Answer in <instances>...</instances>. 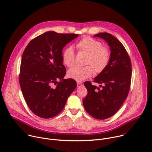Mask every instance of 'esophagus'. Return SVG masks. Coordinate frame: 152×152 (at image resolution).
<instances>
[{"mask_svg":"<svg viewBox=\"0 0 152 152\" xmlns=\"http://www.w3.org/2000/svg\"><path fill=\"white\" fill-rule=\"evenodd\" d=\"M77 87H79V86H80H80L83 85V83H82L81 82H77Z\"/></svg>","mask_w":152,"mask_h":152,"instance_id":"obj_1","label":"esophagus"}]
</instances>
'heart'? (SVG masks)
<instances>
[{"label":"heart","instance_id":"heart-1","mask_svg":"<svg viewBox=\"0 0 152 152\" xmlns=\"http://www.w3.org/2000/svg\"><path fill=\"white\" fill-rule=\"evenodd\" d=\"M79 53L87 54L85 58V67H75L67 72L69 78L77 82H82L91 76L94 73L98 75L103 72L107 67L110 61V49L102 46V42L90 37H84L75 45ZM75 53L70 47L64 49L62 53V62L68 67L75 65Z\"/></svg>","mask_w":152,"mask_h":152}]
</instances>
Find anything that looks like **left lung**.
<instances>
[{
	"mask_svg": "<svg viewBox=\"0 0 152 152\" xmlns=\"http://www.w3.org/2000/svg\"><path fill=\"white\" fill-rule=\"evenodd\" d=\"M94 37L104 39L109 45L110 61L106 69L94 78V82L102 84L101 89L91 82L84 83L88 94L83 104L92 117L104 120L114 115L126 99L131 86L132 66L126 49L117 38L107 32Z\"/></svg>",
	"mask_w": 152,
	"mask_h": 152,
	"instance_id": "obj_1",
	"label": "left lung"
}]
</instances>
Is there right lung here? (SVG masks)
<instances>
[{
    "label": "right lung",
    "instance_id": "obj_1",
    "mask_svg": "<svg viewBox=\"0 0 152 152\" xmlns=\"http://www.w3.org/2000/svg\"><path fill=\"white\" fill-rule=\"evenodd\" d=\"M78 35L46 32L32 39L23 52L20 88L30 110L41 118H50L60 113L76 88L74 79H64L66 69L62 51Z\"/></svg>",
    "mask_w": 152,
    "mask_h": 152
}]
</instances>
